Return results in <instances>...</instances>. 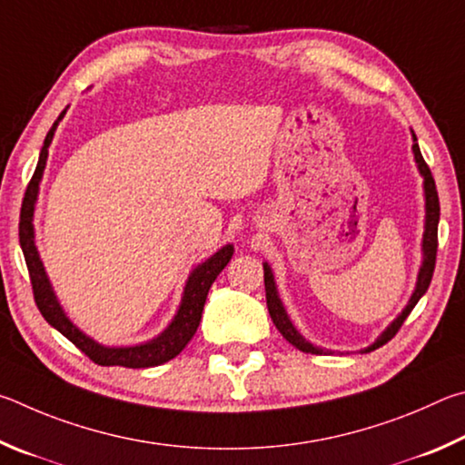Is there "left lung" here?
I'll return each instance as SVG.
<instances>
[{
    "label": "left lung",
    "mask_w": 465,
    "mask_h": 465,
    "mask_svg": "<svg viewBox=\"0 0 465 465\" xmlns=\"http://www.w3.org/2000/svg\"><path fill=\"white\" fill-rule=\"evenodd\" d=\"M412 153H414V161H417V167L420 171L422 179H425V210H427V216H425V232H422V265L419 270V278H417V288H414L412 296L409 300V304H406L404 311L396 316L392 321V324L381 332V335L376 339V343L370 345L368 349H363V353H370L373 349H378L381 345H386L390 339H392L398 329L402 327V322L406 321V316L412 312V308L417 306L419 300L422 298V294L429 290V283L433 280V272H435V259H437V226H439V195H437V187H435V179L430 175V169L422 159L420 149H419V143H417V136L412 133ZM263 280H265V298H267V311H270L272 321L275 324V329H278L283 339L288 341V343L294 345L296 349L304 353H314V355H329L331 351L329 349H321V347H314L312 343H308V341L300 335L296 331L294 324H292L290 316L286 312V308H283L282 300L278 296V288H275V282H273V273H272V267L263 263Z\"/></svg>",
    "instance_id": "left-lung-1"
}]
</instances>
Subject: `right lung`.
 Listing matches in <instances>:
<instances>
[{"label":"right lung","mask_w":465,"mask_h":465,"mask_svg":"<svg viewBox=\"0 0 465 465\" xmlns=\"http://www.w3.org/2000/svg\"><path fill=\"white\" fill-rule=\"evenodd\" d=\"M63 116L64 112H61V116L56 118L51 130H48L43 149H40L38 165L26 187V193H24V202L20 210V247L24 251V259H26V265H28L32 292H35V302L38 306L40 314L45 316V321L59 331L61 335L67 337L77 349H81V351H84L94 363L122 365V368H133V370L154 368V365L165 363L169 360H173L175 355L182 353L183 347L190 343L192 337L195 335L198 324L202 321V311H203V304H206L208 290L212 283H214L216 275L224 270L228 262H231L234 247L224 245L190 273L175 319L171 321L169 327L163 331L159 337L133 347H104L100 343H95L92 337H87L85 332H81L75 324L67 319V314L63 312L59 300L54 296L51 282L46 278L45 265L38 257V251L35 245V224H32V218H35V203L38 195V183L40 179H43V171L48 157V146L53 143L54 130L59 126Z\"/></svg>","instance_id":"add662e5"}]
</instances>
